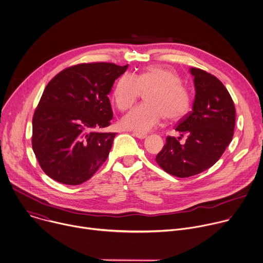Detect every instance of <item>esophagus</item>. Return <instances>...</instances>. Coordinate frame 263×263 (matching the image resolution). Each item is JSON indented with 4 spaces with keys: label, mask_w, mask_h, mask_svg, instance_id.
Returning <instances> with one entry per match:
<instances>
[{
    "label": "esophagus",
    "mask_w": 263,
    "mask_h": 263,
    "mask_svg": "<svg viewBox=\"0 0 263 263\" xmlns=\"http://www.w3.org/2000/svg\"><path fill=\"white\" fill-rule=\"evenodd\" d=\"M133 135L136 136V137L139 138V139H144V138L146 137V134H144V133H138V132H133Z\"/></svg>",
    "instance_id": "esophagus-1"
}]
</instances>
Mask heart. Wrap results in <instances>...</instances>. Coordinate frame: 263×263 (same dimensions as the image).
<instances>
[{"label": "heart", "instance_id": "obj_1", "mask_svg": "<svg viewBox=\"0 0 263 263\" xmlns=\"http://www.w3.org/2000/svg\"><path fill=\"white\" fill-rule=\"evenodd\" d=\"M180 76L170 69L148 67L136 76L124 73L116 82L112 98L120 110L130 108L141 92H146L144 102L125 115L121 125L125 129L146 133L156 128L164 116L178 120L190 106V95L181 84Z\"/></svg>", "mask_w": 263, "mask_h": 263}]
</instances>
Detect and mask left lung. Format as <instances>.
Masks as SVG:
<instances>
[{"label":"left lung","mask_w":263,"mask_h":263,"mask_svg":"<svg viewBox=\"0 0 263 263\" xmlns=\"http://www.w3.org/2000/svg\"><path fill=\"white\" fill-rule=\"evenodd\" d=\"M194 77L195 98L192 111L176 130L188 137L181 144L168 136L156 161L167 173L188 178L212 167L223 155L233 137L235 108L224 84L214 75L190 68ZM182 138V137H181Z\"/></svg>","instance_id":"1"}]
</instances>
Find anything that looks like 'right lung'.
<instances>
[{
	"label": "right lung",
	"mask_w": 263,
	"mask_h": 263,
	"mask_svg": "<svg viewBox=\"0 0 263 263\" xmlns=\"http://www.w3.org/2000/svg\"><path fill=\"white\" fill-rule=\"evenodd\" d=\"M127 68L79 64L48 82L33 117L32 146L49 178L80 185L106 161L117 133L99 130L110 125L114 114L107 96Z\"/></svg>",
	"instance_id": "right-lung-1"
}]
</instances>
